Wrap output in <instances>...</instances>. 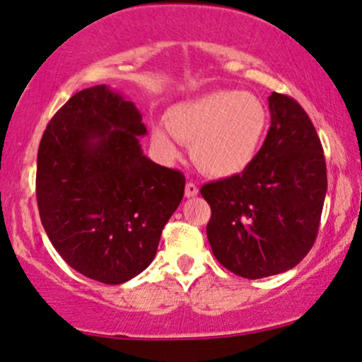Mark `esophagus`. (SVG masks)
Segmentation results:
<instances>
[{
	"instance_id": "obj_1",
	"label": "esophagus",
	"mask_w": 362,
	"mask_h": 362,
	"mask_svg": "<svg viewBox=\"0 0 362 362\" xmlns=\"http://www.w3.org/2000/svg\"><path fill=\"white\" fill-rule=\"evenodd\" d=\"M199 194V187L194 184V182H189L185 185V197H195Z\"/></svg>"
}]
</instances>
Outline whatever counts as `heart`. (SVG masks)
Segmentation results:
<instances>
[{
	"label": "heart",
	"mask_w": 362,
	"mask_h": 362,
	"mask_svg": "<svg viewBox=\"0 0 362 362\" xmlns=\"http://www.w3.org/2000/svg\"><path fill=\"white\" fill-rule=\"evenodd\" d=\"M268 128V111L246 90H214L172 107L167 128L151 129V145L165 162L175 160L178 143L192 145V158L211 177H233L255 162Z\"/></svg>",
	"instance_id": "heart-1"
}]
</instances>
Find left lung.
I'll list each match as a JSON object with an SVG mask.
<instances>
[{"label": "left lung", "mask_w": 362, "mask_h": 362, "mask_svg": "<svg viewBox=\"0 0 362 362\" xmlns=\"http://www.w3.org/2000/svg\"><path fill=\"white\" fill-rule=\"evenodd\" d=\"M272 126L255 162L238 175L202 185L211 206L207 239L234 275L264 278L291 269L319 233L327 192L324 148L293 98H268Z\"/></svg>", "instance_id": "left-lung-1"}]
</instances>
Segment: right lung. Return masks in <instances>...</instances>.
I'll return each instance as SVG.
<instances>
[{
  "label": "right lung",
  "instance_id": "right-lung-1",
  "mask_svg": "<svg viewBox=\"0 0 362 362\" xmlns=\"http://www.w3.org/2000/svg\"><path fill=\"white\" fill-rule=\"evenodd\" d=\"M132 101L106 86L74 94L43 132L37 204L69 267L106 285L139 275L184 197L185 177L143 155Z\"/></svg>",
  "mask_w": 362,
  "mask_h": 362
}]
</instances>
